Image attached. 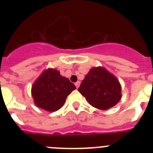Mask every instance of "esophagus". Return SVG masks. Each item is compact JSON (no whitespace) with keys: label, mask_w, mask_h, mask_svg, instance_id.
I'll use <instances>...</instances> for the list:
<instances>
[{"label":"esophagus","mask_w":153,"mask_h":153,"mask_svg":"<svg viewBox=\"0 0 153 153\" xmlns=\"http://www.w3.org/2000/svg\"><path fill=\"white\" fill-rule=\"evenodd\" d=\"M79 85H80V82H79V81H77L76 83H75V86L76 88H79Z\"/></svg>","instance_id":"esophagus-1"}]
</instances>
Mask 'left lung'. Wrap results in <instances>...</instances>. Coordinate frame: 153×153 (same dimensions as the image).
<instances>
[{"label": "left lung", "mask_w": 153, "mask_h": 153, "mask_svg": "<svg viewBox=\"0 0 153 153\" xmlns=\"http://www.w3.org/2000/svg\"><path fill=\"white\" fill-rule=\"evenodd\" d=\"M78 91L91 106L102 110L114 106L122 97L117 78L102 67L90 69Z\"/></svg>", "instance_id": "1"}]
</instances>
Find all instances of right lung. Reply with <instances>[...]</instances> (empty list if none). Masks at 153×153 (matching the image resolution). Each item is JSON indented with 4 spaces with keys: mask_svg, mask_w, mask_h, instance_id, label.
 Wrapping results in <instances>:
<instances>
[{
    "mask_svg": "<svg viewBox=\"0 0 153 153\" xmlns=\"http://www.w3.org/2000/svg\"><path fill=\"white\" fill-rule=\"evenodd\" d=\"M76 89L68 79L56 69L44 70L33 83L31 93L37 107L49 112L60 109L67 96Z\"/></svg>",
    "mask_w": 153,
    "mask_h": 153,
    "instance_id": "1",
    "label": "right lung"
}]
</instances>
